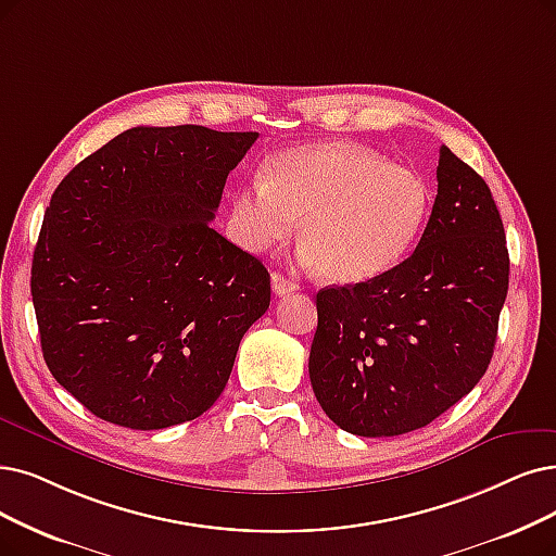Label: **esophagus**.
<instances>
[{"mask_svg": "<svg viewBox=\"0 0 556 556\" xmlns=\"http://www.w3.org/2000/svg\"><path fill=\"white\" fill-rule=\"evenodd\" d=\"M271 287H274V292H276L278 296H285V294H290V292H296V290H299V285H296L294 280H290V278H285L280 271H274V274H271Z\"/></svg>", "mask_w": 556, "mask_h": 556, "instance_id": "obj_1", "label": "esophagus"}]
</instances>
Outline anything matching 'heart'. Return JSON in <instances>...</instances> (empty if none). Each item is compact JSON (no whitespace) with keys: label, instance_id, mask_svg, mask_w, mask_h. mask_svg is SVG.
I'll use <instances>...</instances> for the list:
<instances>
[{"label":"heart","instance_id":"1","mask_svg":"<svg viewBox=\"0 0 556 556\" xmlns=\"http://www.w3.org/2000/svg\"><path fill=\"white\" fill-rule=\"evenodd\" d=\"M427 214L429 191L415 173L336 141L278 152L264 180L232 193L228 235L262 253L290 237L299 218L301 262L332 282H363L406 257Z\"/></svg>","mask_w":556,"mask_h":556}]
</instances>
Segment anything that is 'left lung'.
I'll return each instance as SVG.
<instances>
[{"mask_svg":"<svg viewBox=\"0 0 556 556\" xmlns=\"http://www.w3.org/2000/svg\"><path fill=\"white\" fill-rule=\"evenodd\" d=\"M438 195L417 249L365 282L324 287L309 383L353 435L431 425L493 358L508 292L504 226L483 177L442 146Z\"/></svg>","mask_w":556,"mask_h":556,"instance_id":"1","label":"left lung"}]
</instances>
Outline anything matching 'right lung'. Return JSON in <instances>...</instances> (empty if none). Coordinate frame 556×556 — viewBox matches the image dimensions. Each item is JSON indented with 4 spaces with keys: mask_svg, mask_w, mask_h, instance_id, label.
I'll use <instances>...</instances> for the list:
<instances>
[{
    "mask_svg": "<svg viewBox=\"0 0 556 556\" xmlns=\"http://www.w3.org/2000/svg\"><path fill=\"white\" fill-rule=\"evenodd\" d=\"M257 131L131 127L56 187L31 264L42 358L111 425L203 415L269 307L264 264L220 237L228 173Z\"/></svg>",
    "mask_w": 556,
    "mask_h": 556,
    "instance_id": "obj_1",
    "label": "right lung"
}]
</instances>
